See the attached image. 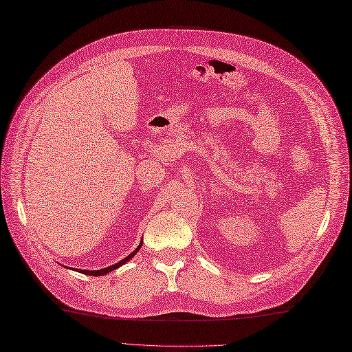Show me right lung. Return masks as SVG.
I'll use <instances>...</instances> for the list:
<instances>
[{"instance_id":"right-lung-1","label":"right lung","mask_w":352,"mask_h":352,"mask_svg":"<svg viewBox=\"0 0 352 352\" xmlns=\"http://www.w3.org/2000/svg\"><path fill=\"white\" fill-rule=\"evenodd\" d=\"M142 243H144V242H142L140 241V243H139V246H138V248L136 250H134L131 254H130V256H126L125 258H122L121 261H118V263H115V265H111V266H107V267H104V269H96V271H87V269H86V271H85V269H80V271H77V272H81V274H86V275H94V276H101V275H106V274H109V272H111V271H115V269H118V267H121L122 265H125L126 263V261H129V260H131L134 256H136V254H138V251L140 250V246H142Z\"/></svg>"}]
</instances>
